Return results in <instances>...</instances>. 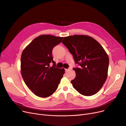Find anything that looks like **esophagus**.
<instances>
[{
    "label": "esophagus",
    "instance_id": "1",
    "mask_svg": "<svg viewBox=\"0 0 126 126\" xmlns=\"http://www.w3.org/2000/svg\"><path fill=\"white\" fill-rule=\"evenodd\" d=\"M70 70V68H68V69H65V71H68L69 70Z\"/></svg>",
    "mask_w": 126,
    "mask_h": 126
}]
</instances>
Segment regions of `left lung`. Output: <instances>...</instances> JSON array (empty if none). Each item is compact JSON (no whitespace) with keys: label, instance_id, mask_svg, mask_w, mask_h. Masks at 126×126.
Segmentation results:
<instances>
[{"label":"left lung","instance_id":"1","mask_svg":"<svg viewBox=\"0 0 126 126\" xmlns=\"http://www.w3.org/2000/svg\"><path fill=\"white\" fill-rule=\"evenodd\" d=\"M62 43L79 66L73 68L76 74L71 81L73 87L86 96L96 94L107 78L109 61L104 49L97 40L86 35L65 37Z\"/></svg>","mask_w":126,"mask_h":126}]
</instances>
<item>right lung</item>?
I'll return each mask as SVG.
<instances>
[{
  "label": "right lung",
  "instance_id": "right-lung-1",
  "mask_svg": "<svg viewBox=\"0 0 126 126\" xmlns=\"http://www.w3.org/2000/svg\"><path fill=\"white\" fill-rule=\"evenodd\" d=\"M63 37L44 35L34 39L22 52L21 73L24 82L36 96H51L58 87L64 73L63 68H55L52 49ZM52 62L53 65L50 67Z\"/></svg>",
  "mask_w": 126,
  "mask_h": 126
}]
</instances>
